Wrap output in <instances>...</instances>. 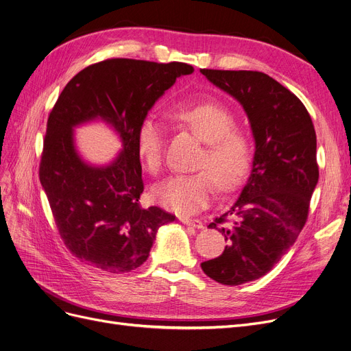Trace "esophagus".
<instances>
[{
	"label": "esophagus",
	"instance_id": "obj_1",
	"mask_svg": "<svg viewBox=\"0 0 351 351\" xmlns=\"http://www.w3.org/2000/svg\"><path fill=\"white\" fill-rule=\"evenodd\" d=\"M180 221H183L184 224H187V226H193L195 229H203L204 224L203 221L197 220V219H187V217H180Z\"/></svg>",
	"mask_w": 351,
	"mask_h": 351
}]
</instances>
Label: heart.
<instances>
[{"label": "heart", "mask_w": 351, "mask_h": 351, "mask_svg": "<svg viewBox=\"0 0 351 351\" xmlns=\"http://www.w3.org/2000/svg\"><path fill=\"white\" fill-rule=\"evenodd\" d=\"M170 115L206 144L197 164L199 170L204 171L168 178L154 189L152 195L167 210L190 216L210 204L216 186L228 193L243 183L252 164V143L245 131L234 128L230 112L216 104L181 105ZM135 144L145 170L158 173L164 147L160 122L152 117L139 122Z\"/></svg>", "instance_id": "obj_1"}]
</instances>
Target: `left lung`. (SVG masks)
I'll return each mask as SVG.
<instances>
[{
    "label": "left lung",
    "mask_w": 351,
    "mask_h": 351,
    "mask_svg": "<svg viewBox=\"0 0 351 351\" xmlns=\"http://www.w3.org/2000/svg\"><path fill=\"white\" fill-rule=\"evenodd\" d=\"M200 72L242 104L256 144L239 199L208 224L224 234L228 246L202 263L207 276L233 287L268 274L305 226L318 183L317 136L304 104L266 73Z\"/></svg>",
    "instance_id": "obj_1"
}]
</instances>
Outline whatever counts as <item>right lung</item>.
<instances>
[{
    "label": "right lung",
    "mask_w": 351,
    "mask_h": 351,
    "mask_svg": "<svg viewBox=\"0 0 351 351\" xmlns=\"http://www.w3.org/2000/svg\"><path fill=\"white\" fill-rule=\"evenodd\" d=\"M187 63L108 59L72 77L54 104L40 160L43 186L70 254L93 268L123 274L141 266L160 226L176 220L161 207H141L143 168L135 135L148 110ZM99 117L116 128L124 149L106 167L82 162L73 143L76 124Z\"/></svg>",
    "instance_id": "obj_1"
}]
</instances>
